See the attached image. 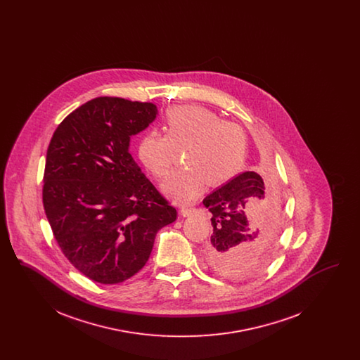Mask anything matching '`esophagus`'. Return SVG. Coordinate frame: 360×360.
Returning <instances> with one entry per match:
<instances>
[{"mask_svg": "<svg viewBox=\"0 0 360 360\" xmlns=\"http://www.w3.org/2000/svg\"><path fill=\"white\" fill-rule=\"evenodd\" d=\"M193 212H194L193 207H182V209H181V214H182L184 217H188L190 214H193Z\"/></svg>", "mask_w": 360, "mask_h": 360, "instance_id": "1", "label": "esophagus"}]
</instances>
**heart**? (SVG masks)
<instances>
[{
  "mask_svg": "<svg viewBox=\"0 0 360 360\" xmlns=\"http://www.w3.org/2000/svg\"><path fill=\"white\" fill-rule=\"evenodd\" d=\"M165 134L148 131L137 146L141 163L156 178H166L185 151L184 172L163 184V191L178 204H190L206 184L221 186L243 167L247 137L239 124L223 121L214 112L197 106H174L165 115Z\"/></svg>",
  "mask_w": 360,
  "mask_h": 360,
  "instance_id": "1",
  "label": "heart"
}]
</instances>
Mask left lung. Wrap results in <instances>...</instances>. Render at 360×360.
Instances as JSON below:
<instances>
[{
    "instance_id": "obj_1",
    "label": "left lung",
    "mask_w": 360,
    "mask_h": 360,
    "mask_svg": "<svg viewBox=\"0 0 360 360\" xmlns=\"http://www.w3.org/2000/svg\"><path fill=\"white\" fill-rule=\"evenodd\" d=\"M212 213L213 235L204 248L209 266L229 278H245L262 270L271 248L264 241L278 212L274 184L254 172L240 174L202 201Z\"/></svg>"
}]
</instances>
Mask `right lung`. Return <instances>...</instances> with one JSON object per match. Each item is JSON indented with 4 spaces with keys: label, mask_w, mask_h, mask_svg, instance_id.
<instances>
[{
    "label": "right lung",
    "mask_w": 360,
    "mask_h": 360,
    "mask_svg": "<svg viewBox=\"0 0 360 360\" xmlns=\"http://www.w3.org/2000/svg\"><path fill=\"white\" fill-rule=\"evenodd\" d=\"M153 103L97 97L55 129L43 175V205L70 263L89 279L120 283L139 273L156 232L176 209L141 172L129 137L154 121Z\"/></svg>",
    "instance_id": "1"
}]
</instances>
